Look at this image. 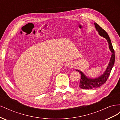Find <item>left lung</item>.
I'll use <instances>...</instances> for the list:
<instances>
[{
  "label": "left lung",
  "mask_w": 120,
  "mask_h": 120,
  "mask_svg": "<svg viewBox=\"0 0 120 120\" xmlns=\"http://www.w3.org/2000/svg\"><path fill=\"white\" fill-rule=\"evenodd\" d=\"M94 24H95L96 30L98 31V32H99V34L101 36V37L106 38V39L107 40L110 49L111 51L112 54L110 63L109 64L107 68V70L103 74V75H101L99 78L94 79L87 78V77H86V75L83 74L82 71L79 70H76L81 74V77L80 82H79V87L82 89L89 90L95 89L98 88V87H100L101 86H102L103 84H104L107 81L109 77L111 71H112V69L114 66L115 60V51L113 49V47H112L109 36L107 32L105 31L104 29H103L101 26H100V25H98L96 22L94 23Z\"/></svg>",
  "instance_id": "8db88e82"
}]
</instances>
